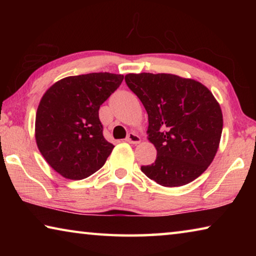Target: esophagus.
<instances>
[{
    "instance_id": "obj_1",
    "label": "esophagus",
    "mask_w": 256,
    "mask_h": 256,
    "mask_svg": "<svg viewBox=\"0 0 256 256\" xmlns=\"http://www.w3.org/2000/svg\"><path fill=\"white\" fill-rule=\"evenodd\" d=\"M126 141L131 144H140L141 138H140V136H138V134L131 132V133H128V136L126 138Z\"/></svg>"
}]
</instances>
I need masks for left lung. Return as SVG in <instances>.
I'll return each instance as SVG.
<instances>
[{
    "label": "left lung",
    "mask_w": 256,
    "mask_h": 256,
    "mask_svg": "<svg viewBox=\"0 0 256 256\" xmlns=\"http://www.w3.org/2000/svg\"><path fill=\"white\" fill-rule=\"evenodd\" d=\"M125 82L148 112V140L156 162L142 166L166 188L190 183L204 172L219 148L222 112L201 82L168 73H128Z\"/></svg>",
    "instance_id": "1"
}]
</instances>
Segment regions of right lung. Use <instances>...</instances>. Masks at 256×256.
Returning <instances> with one entry per match:
<instances>
[{
	"mask_svg": "<svg viewBox=\"0 0 256 256\" xmlns=\"http://www.w3.org/2000/svg\"><path fill=\"white\" fill-rule=\"evenodd\" d=\"M123 79L108 72L68 76L42 97L34 136L42 157L60 175L84 180L106 162L114 146L102 136L98 112Z\"/></svg>",
	"mask_w": 256,
	"mask_h": 256,
	"instance_id": "right-lung-1",
	"label": "right lung"
}]
</instances>
